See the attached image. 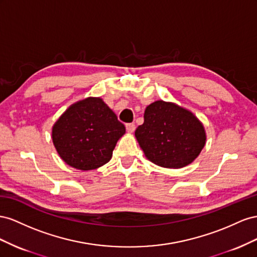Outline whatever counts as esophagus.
<instances>
[{"label":"esophagus","instance_id":"esophagus-1","mask_svg":"<svg viewBox=\"0 0 257 257\" xmlns=\"http://www.w3.org/2000/svg\"><path fill=\"white\" fill-rule=\"evenodd\" d=\"M126 129L129 134H133L136 130V124L135 123H127L126 124Z\"/></svg>","mask_w":257,"mask_h":257}]
</instances>
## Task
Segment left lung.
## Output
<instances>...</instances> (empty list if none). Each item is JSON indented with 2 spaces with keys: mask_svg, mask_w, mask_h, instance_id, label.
Here are the masks:
<instances>
[{
  "mask_svg": "<svg viewBox=\"0 0 257 257\" xmlns=\"http://www.w3.org/2000/svg\"><path fill=\"white\" fill-rule=\"evenodd\" d=\"M135 136L146 158L171 169L192 164L207 140L203 124L192 112L163 100L146 106Z\"/></svg>",
  "mask_w": 257,
  "mask_h": 257,
  "instance_id": "1",
  "label": "left lung"
}]
</instances>
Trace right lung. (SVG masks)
<instances>
[{"label": "right lung", "mask_w": 257, "mask_h": 257, "mask_svg": "<svg viewBox=\"0 0 257 257\" xmlns=\"http://www.w3.org/2000/svg\"><path fill=\"white\" fill-rule=\"evenodd\" d=\"M123 123L101 98H86L72 104L51 131L55 148L65 164L78 170H93L112 158Z\"/></svg>", "instance_id": "obj_1"}]
</instances>
